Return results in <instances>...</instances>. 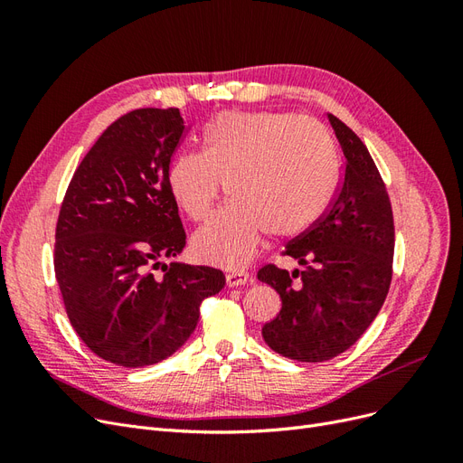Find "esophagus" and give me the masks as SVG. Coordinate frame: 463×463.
Instances as JSON below:
<instances>
[{"label":"esophagus","mask_w":463,"mask_h":463,"mask_svg":"<svg viewBox=\"0 0 463 463\" xmlns=\"http://www.w3.org/2000/svg\"><path fill=\"white\" fill-rule=\"evenodd\" d=\"M247 282H250V276L245 270H235V272H228L226 274V284L228 288H237V286H245Z\"/></svg>","instance_id":"1"}]
</instances>
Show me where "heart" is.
I'll list each match as a JSON object with an SVG mask.
<instances>
[{
  "mask_svg": "<svg viewBox=\"0 0 463 463\" xmlns=\"http://www.w3.org/2000/svg\"><path fill=\"white\" fill-rule=\"evenodd\" d=\"M338 156L317 119L284 111L228 109L203 133V152H181L167 170L177 206L204 220L223 184L232 201L193 235L199 260L237 270L253 259L264 232L296 237L325 214Z\"/></svg>",
  "mask_w": 463,
  "mask_h": 463,
  "instance_id": "b5f03b06",
  "label": "heart"
}]
</instances>
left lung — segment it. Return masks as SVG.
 I'll return each instance as SVG.
<instances>
[{"instance_id": "1", "label": "left lung", "mask_w": 463, "mask_h": 463, "mask_svg": "<svg viewBox=\"0 0 463 463\" xmlns=\"http://www.w3.org/2000/svg\"><path fill=\"white\" fill-rule=\"evenodd\" d=\"M345 156V174L328 213L286 247L305 270H259L282 299L262 326L276 354L307 363L328 361L352 347L381 311L392 279L394 218L384 181L361 138L328 114ZM299 275L302 284L292 286Z\"/></svg>"}]
</instances>
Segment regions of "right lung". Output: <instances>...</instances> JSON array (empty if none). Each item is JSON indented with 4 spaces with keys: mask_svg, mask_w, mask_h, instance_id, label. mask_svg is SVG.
<instances>
[{
    "mask_svg": "<svg viewBox=\"0 0 463 463\" xmlns=\"http://www.w3.org/2000/svg\"><path fill=\"white\" fill-rule=\"evenodd\" d=\"M185 131L177 108H141L100 135L69 184L55 228V278L79 338L119 367L174 355L204 298L226 286L210 266L165 264L185 247L167 170ZM160 265L156 277L150 268Z\"/></svg>",
    "mask_w": 463,
    "mask_h": 463,
    "instance_id": "right-lung-1",
    "label": "right lung"
}]
</instances>
